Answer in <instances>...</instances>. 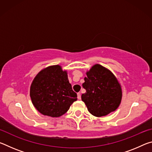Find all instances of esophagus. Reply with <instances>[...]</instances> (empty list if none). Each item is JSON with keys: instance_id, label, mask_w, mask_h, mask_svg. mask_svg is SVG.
Returning <instances> with one entry per match:
<instances>
[{"instance_id": "34e87169", "label": "esophagus", "mask_w": 152, "mask_h": 152, "mask_svg": "<svg viewBox=\"0 0 152 152\" xmlns=\"http://www.w3.org/2000/svg\"><path fill=\"white\" fill-rule=\"evenodd\" d=\"M78 99L79 100L81 99V94H80V92H78Z\"/></svg>"}]
</instances>
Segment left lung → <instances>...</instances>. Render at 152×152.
I'll list each match as a JSON object with an SVG mask.
<instances>
[{"mask_svg": "<svg viewBox=\"0 0 152 152\" xmlns=\"http://www.w3.org/2000/svg\"><path fill=\"white\" fill-rule=\"evenodd\" d=\"M86 76L82 84L86 92L81 98L88 111L98 117L115 111L121 101L122 91L114 74L100 64H95Z\"/></svg>", "mask_w": 152, "mask_h": 152, "instance_id": "1", "label": "left lung"}]
</instances>
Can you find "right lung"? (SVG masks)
<instances>
[{
	"label": "right lung",
	"mask_w": 152,
	"mask_h": 152,
	"mask_svg": "<svg viewBox=\"0 0 152 152\" xmlns=\"http://www.w3.org/2000/svg\"><path fill=\"white\" fill-rule=\"evenodd\" d=\"M30 96L38 111L51 117L65 114L77 100L67 71L59 65L48 66L37 74L31 85Z\"/></svg>",
	"instance_id": "right-lung-1"
}]
</instances>
